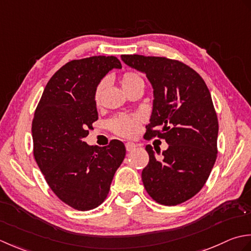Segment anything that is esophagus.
Masks as SVG:
<instances>
[{
    "label": "esophagus",
    "mask_w": 251,
    "mask_h": 251,
    "mask_svg": "<svg viewBox=\"0 0 251 251\" xmlns=\"http://www.w3.org/2000/svg\"><path fill=\"white\" fill-rule=\"evenodd\" d=\"M136 147H137V146L134 144V143H130V142L126 143V151H134Z\"/></svg>",
    "instance_id": "1"
}]
</instances>
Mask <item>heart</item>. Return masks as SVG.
<instances>
[{"label": "heart", "mask_w": 251, "mask_h": 251, "mask_svg": "<svg viewBox=\"0 0 251 251\" xmlns=\"http://www.w3.org/2000/svg\"><path fill=\"white\" fill-rule=\"evenodd\" d=\"M120 82L122 88L125 91H129L131 88H133L135 84L139 82H143V79L141 78L140 75L136 73H133V71H126L124 75H122ZM105 82L101 81V82L96 86L95 93H94V100L95 103L99 104L100 100L101 92H103ZM109 126L111 130L114 131L116 134L124 137H133L137 134V132L140 130L141 126V117L136 115H118L112 118L108 122Z\"/></svg>", "instance_id": "obj_1"}]
</instances>
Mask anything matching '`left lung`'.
I'll use <instances>...</instances> for the list:
<instances>
[{"label":"left lung","mask_w":251,"mask_h":251,"mask_svg":"<svg viewBox=\"0 0 251 251\" xmlns=\"http://www.w3.org/2000/svg\"><path fill=\"white\" fill-rule=\"evenodd\" d=\"M121 58L144 73L154 88L144 139L157 136L169 144L160 158L146 146L150 161L142 171L143 184L156 202L176 206L201 190L217 159L219 124L210 92L201 76L182 61L135 54Z\"/></svg>","instance_id":"8db88e82"}]
</instances>
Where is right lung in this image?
<instances>
[{"mask_svg":"<svg viewBox=\"0 0 251 251\" xmlns=\"http://www.w3.org/2000/svg\"><path fill=\"white\" fill-rule=\"evenodd\" d=\"M112 68L115 56H92L64 65L50 79L32 120L33 156L50 190L79 211L92 210L109 193L126 156L124 143L99 148L83 141L99 119L94 93Z\"/></svg>","mask_w":251,"mask_h":251,"instance_id":"right-lung-1","label":"right lung"}]
</instances>
